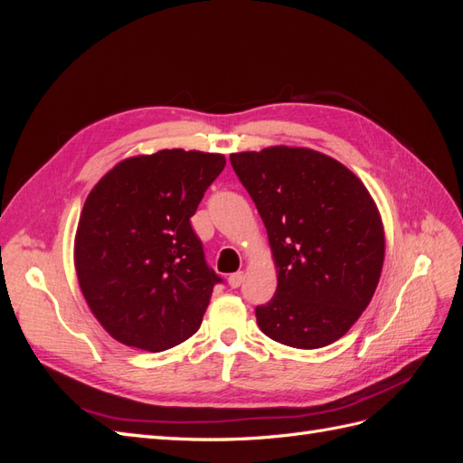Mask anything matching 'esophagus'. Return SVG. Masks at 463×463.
I'll list each match as a JSON object with an SVG mask.
<instances>
[{"label": "esophagus", "mask_w": 463, "mask_h": 463, "mask_svg": "<svg viewBox=\"0 0 463 463\" xmlns=\"http://www.w3.org/2000/svg\"><path fill=\"white\" fill-rule=\"evenodd\" d=\"M243 272H235V274H232L230 278H228V284L235 289V288H240L241 284H243Z\"/></svg>", "instance_id": "1"}]
</instances>
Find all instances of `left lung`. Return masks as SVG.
<instances>
[{"label": "left lung", "mask_w": 463, "mask_h": 463, "mask_svg": "<svg viewBox=\"0 0 463 463\" xmlns=\"http://www.w3.org/2000/svg\"><path fill=\"white\" fill-rule=\"evenodd\" d=\"M257 204L278 272L259 328L284 345L325 347L371 303L384 262V228L361 179L311 148L270 146L230 156Z\"/></svg>", "instance_id": "1"}]
</instances>
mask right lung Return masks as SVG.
Instances as JSON below:
<instances>
[{"label": "right lung", "mask_w": 463, "mask_h": 463, "mask_svg": "<svg viewBox=\"0 0 463 463\" xmlns=\"http://www.w3.org/2000/svg\"><path fill=\"white\" fill-rule=\"evenodd\" d=\"M223 165L222 154L160 150L119 162L90 191L75 270L111 338L164 352L201 328L222 278L206 264L191 216Z\"/></svg>", "instance_id": "obj_1"}]
</instances>
